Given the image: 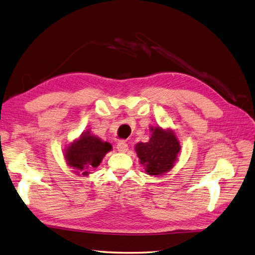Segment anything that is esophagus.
Masks as SVG:
<instances>
[{
    "instance_id": "1",
    "label": "esophagus",
    "mask_w": 255,
    "mask_h": 255,
    "mask_svg": "<svg viewBox=\"0 0 255 255\" xmlns=\"http://www.w3.org/2000/svg\"><path fill=\"white\" fill-rule=\"evenodd\" d=\"M128 149V143L125 142V141H120L118 144H117V151L119 153H126Z\"/></svg>"
}]
</instances>
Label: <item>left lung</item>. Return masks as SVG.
<instances>
[{
    "mask_svg": "<svg viewBox=\"0 0 255 255\" xmlns=\"http://www.w3.org/2000/svg\"><path fill=\"white\" fill-rule=\"evenodd\" d=\"M148 142H138L135 151L146 174L160 176L169 172L179 159L180 140L170 128H150Z\"/></svg>",
    "mask_w": 255,
    "mask_h": 255,
    "instance_id": "left-lung-1",
    "label": "left lung"
}]
</instances>
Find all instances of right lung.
I'll return each mask as SVG.
<instances>
[{
	"instance_id": "add662e5",
	"label": "right lung",
	"mask_w": 255,
	"mask_h": 255,
	"mask_svg": "<svg viewBox=\"0 0 255 255\" xmlns=\"http://www.w3.org/2000/svg\"><path fill=\"white\" fill-rule=\"evenodd\" d=\"M112 150L113 145L110 142L92 135L87 129L66 146L64 157L67 165L74 169L75 174L88 176L91 169L101 164L106 153Z\"/></svg>"
}]
</instances>
